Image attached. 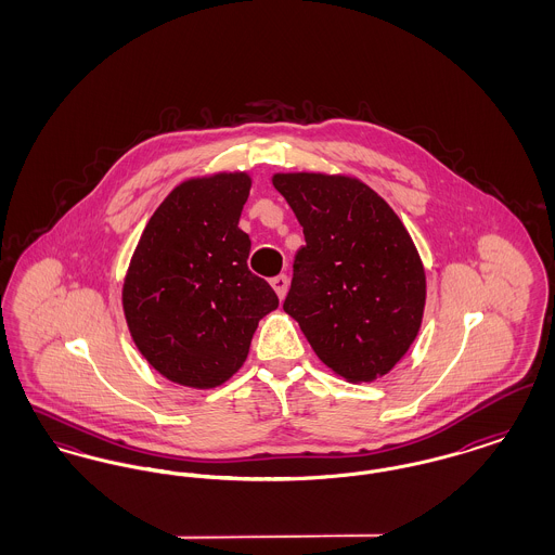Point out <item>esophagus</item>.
I'll return each instance as SVG.
<instances>
[{
  "mask_svg": "<svg viewBox=\"0 0 555 555\" xmlns=\"http://www.w3.org/2000/svg\"><path fill=\"white\" fill-rule=\"evenodd\" d=\"M270 285H272L274 293L279 295V299H285L287 289H289V279H287L285 274H279V276H274V279L270 281Z\"/></svg>",
  "mask_w": 555,
  "mask_h": 555,
  "instance_id": "esophagus-1",
  "label": "esophagus"
}]
</instances>
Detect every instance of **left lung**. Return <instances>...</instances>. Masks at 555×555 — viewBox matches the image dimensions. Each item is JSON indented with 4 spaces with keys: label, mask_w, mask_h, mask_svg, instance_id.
Segmentation results:
<instances>
[{
    "label": "left lung",
    "mask_w": 555,
    "mask_h": 555,
    "mask_svg": "<svg viewBox=\"0 0 555 555\" xmlns=\"http://www.w3.org/2000/svg\"><path fill=\"white\" fill-rule=\"evenodd\" d=\"M272 185L306 237L285 312L337 376L356 385L385 376L423 326L426 274L408 229L345 172H274Z\"/></svg>",
    "instance_id": "left-lung-1"
}]
</instances>
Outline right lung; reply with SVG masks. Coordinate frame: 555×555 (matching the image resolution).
<instances>
[{
  "instance_id": "right-lung-1",
  "label": "right lung",
  "mask_w": 555,
  "mask_h": 555,
  "mask_svg": "<svg viewBox=\"0 0 555 555\" xmlns=\"http://www.w3.org/2000/svg\"><path fill=\"white\" fill-rule=\"evenodd\" d=\"M251 175L211 172L175 186L145 224L122 283L132 341L177 385L216 389L247 360L258 322L279 308L247 268L238 229Z\"/></svg>"
}]
</instances>
